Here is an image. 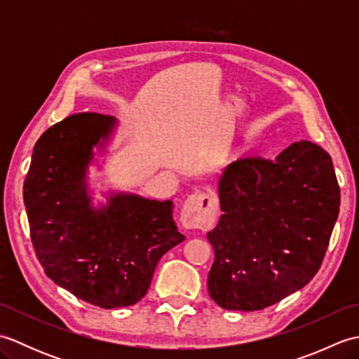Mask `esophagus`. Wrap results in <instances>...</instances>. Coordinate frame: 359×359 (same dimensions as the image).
Masks as SVG:
<instances>
[{
  "label": "esophagus",
  "mask_w": 359,
  "mask_h": 359,
  "mask_svg": "<svg viewBox=\"0 0 359 359\" xmlns=\"http://www.w3.org/2000/svg\"><path fill=\"white\" fill-rule=\"evenodd\" d=\"M216 199L211 194L194 193L188 196L182 205L180 220L185 228H201L207 230L216 220Z\"/></svg>",
  "instance_id": "esophagus-1"
}]
</instances>
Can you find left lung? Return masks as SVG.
Instances as JSON below:
<instances>
[{
	"label": "left lung",
	"instance_id": "1",
	"mask_svg": "<svg viewBox=\"0 0 359 359\" xmlns=\"http://www.w3.org/2000/svg\"><path fill=\"white\" fill-rule=\"evenodd\" d=\"M217 191L224 215L207 234L215 248L211 299L225 310L255 311L307 285L339 215L329 152L301 140L274 160H236Z\"/></svg>",
	"mask_w": 359,
	"mask_h": 359
}]
</instances>
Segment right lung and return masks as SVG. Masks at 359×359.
<instances>
[{
	"instance_id": "right-lung-1",
	"label": "right lung",
	"mask_w": 359,
	"mask_h": 359,
	"mask_svg": "<svg viewBox=\"0 0 359 359\" xmlns=\"http://www.w3.org/2000/svg\"><path fill=\"white\" fill-rule=\"evenodd\" d=\"M117 120L74 114L50 126L32 152L22 188L38 261L57 285L102 309L134 306L156 266L184 242L171 201L108 191L94 207L88 172L94 148L103 154Z\"/></svg>"
}]
</instances>
